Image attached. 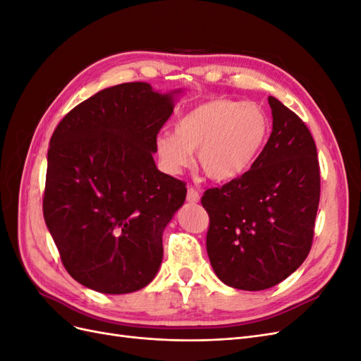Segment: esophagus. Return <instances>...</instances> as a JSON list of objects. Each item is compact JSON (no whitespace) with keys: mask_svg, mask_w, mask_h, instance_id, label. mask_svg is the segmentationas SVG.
<instances>
[{"mask_svg":"<svg viewBox=\"0 0 361 361\" xmlns=\"http://www.w3.org/2000/svg\"><path fill=\"white\" fill-rule=\"evenodd\" d=\"M199 200H200L199 191L195 190V188H192V187H190L188 192H187V202H190V203H199Z\"/></svg>","mask_w":361,"mask_h":361,"instance_id":"obj_1","label":"esophagus"}]
</instances>
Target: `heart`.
Wrapping results in <instances>:
<instances>
[{"mask_svg": "<svg viewBox=\"0 0 361 361\" xmlns=\"http://www.w3.org/2000/svg\"><path fill=\"white\" fill-rule=\"evenodd\" d=\"M269 118L253 102L212 99L185 113L173 133L155 138L161 167L179 173L197 150L199 167L215 182L238 179L253 166L269 135Z\"/></svg>", "mask_w": 361, "mask_h": 361, "instance_id": "obj_1", "label": "heart"}]
</instances>
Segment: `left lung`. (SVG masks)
<instances>
[{"label":"left lung","instance_id":"left-lung-1","mask_svg":"<svg viewBox=\"0 0 361 361\" xmlns=\"http://www.w3.org/2000/svg\"><path fill=\"white\" fill-rule=\"evenodd\" d=\"M272 133L243 176L206 190V250L224 285L264 290L307 257L318 212L321 176L313 137L302 120L269 96Z\"/></svg>","mask_w":361,"mask_h":361}]
</instances>
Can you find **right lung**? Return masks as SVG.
Instances as JSON below:
<instances>
[{
  "instance_id": "add662e5",
  "label": "right lung",
  "mask_w": 361,
  "mask_h": 361,
  "mask_svg": "<svg viewBox=\"0 0 361 361\" xmlns=\"http://www.w3.org/2000/svg\"><path fill=\"white\" fill-rule=\"evenodd\" d=\"M180 90L125 82L76 105L54 130L43 216L69 274L102 293L147 286L162 233L187 197L154 161L155 138Z\"/></svg>"
}]
</instances>
